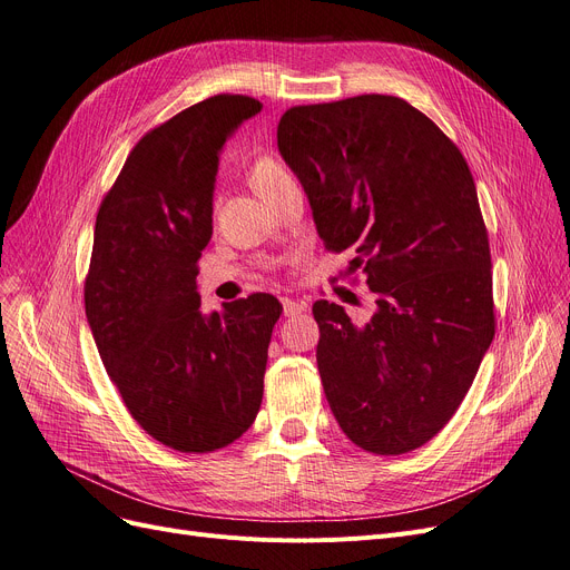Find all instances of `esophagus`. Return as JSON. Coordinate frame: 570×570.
<instances>
[{"mask_svg": "<svg viewBox=\"0 0 570 570\" xmlns=\"http://www.w3.org/2000/svg\"><path fill=\"white\" fill-rule=\"evenodd\" d=\"M306 311V302H297V299H289V297H283V313L289 317V315H297V313H304Z\"/></svg>", "mask_w": 570, "mask_h": 570, "instance_id": "obj_1", "label": "esophagus"}]
</instances>
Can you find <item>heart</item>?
<instances>
[{"instance_id": "1", "label": "heart", "mask_w": 570, "mask_h": 570, "mask_svg": "<svg viewBox=\"0 0 570 570\" xmlns=\"http://www.w3.org/2000/svg\"><path fill=\"white\" fill-rule=\"evenodd\" d=\"M285 177L289 175L283 170V166L273 161V158H259V161L253 166V170H249V185H253V189L262 196L268 189L276 187Z\"/></svg>"}]
</instances>
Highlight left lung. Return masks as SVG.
Returning <instances> with one entry per match:
<instances>
[{
  "label": "left lung",
  "mask_w": 570,
  "mask_h": 570,
  "mask_svg": "<svg viewBox=\"0 0 570 570\" xmlns=\"http://www.w3.org/2000/svg\"><path fill=\"white\" fill-rule=\"evenodd\" d=\"M278 151L317 236L334 253L353 247L351 271L376 294L364 325L313 304L332 414L364 451H414L456 414L495 334L489 236L465 158L395 96L292 107Z\"/></svg>",
  "instance_id": "obj_1"
}]
</instances>
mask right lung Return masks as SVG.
<instances>
[{"mask_svg": "<svg viewBox=\"0 0 570 570\" xmlns=\"http://www.w3.org/2000/svg\"><path fill=\"white\" fill-rule=\"evenodd\" d=\"M259 111L255 98L215 96L149 130L96 219L83 285L90 332L130 416L175 451L232 444L264 395L281 302L259 292L206 315L196 285L219 154Z\"/></svg>", "mask_w": 570, "mask_h": 570, "instance_id": "1", "label": "right lung"}]
</instances>
